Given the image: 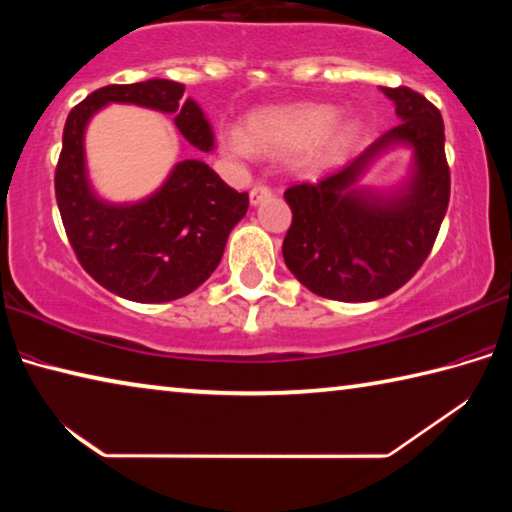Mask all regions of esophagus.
Returning <instances> with one entry per match:
<instances>
[{
    "mask_svg": "<svg viewBox=\"0 0 512 512\" xmlns=\"http://www.w3.org/2000/svg\"><path fill=\"white\" fill-rule=\"evenodd\" d=\"M271 196V187H266V185H255L253 189H250V194H248V198H250V205H259L264 201V198H268Z\"/></svg>",
    "mask_w": 512,
    "mask_h": 512,
    "instance_id": "esophagus-1",
    "label": "esophagus"
}]
</instances>
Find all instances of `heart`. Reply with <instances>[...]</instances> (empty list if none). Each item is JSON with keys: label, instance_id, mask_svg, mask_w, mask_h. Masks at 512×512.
<instances>
[{"label": "heart", "instance_id": "1", "mask_svg": "<svg viewBox=\"0 0 512 512\" xmlns=\"http://www.w3.org/2000/svg\"><path fill=\"white\" fill-rule=\"evenodd\" d=\"M336 117H339L336 108L323 106V103L262 110L248 119L246 135L239 131L225 135V149L237 155V158H250L255 151L271 155L296 151L316 142L318 136H322L336 123ZM357 135V121H341L325 138L322 136L323 141H318L314 149H311L307 155V164L309 167H323L341 149L357 140Z\"/></svg>", "mask_w": 512, "mask_h": 512}]
</instances>
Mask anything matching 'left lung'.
<instances>
[{
  "label": "left lung",
  "instance_id": "left-lung-1",
  "mask_svg": "<svg viewBox=\"0 0 512 512\" xmlns=\"http://www.w3.org/2000/svg\"><path fill=\"white\" fill-rule=\"evenodd\" d=\"M402 121L359 158L318 183L291 185L293 212L282 255L300 284L329 300L368 302L404 287L429 257L449 205L445 124L440 110L411 88H381ZM414 149V173L397 193L356 187L379 152Z\"/></svg>",
  "mask_w": 512,
  "mask_h": 512
}]
</instances>
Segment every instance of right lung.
Wrapping results in <instances>:
<instances>
[{"label":"right lung","mask_w":512,"mask_h":512,"mask_svg":"<svg viewBox=\"0 0 512 512\" xmlns=\"http://www.w3.org/2000/svg\"><path fill=\"white\" fill-rule=\"evenodd\" d=\"M185 85L151 79L106 85L74 106L56 164V201L69 244L103 289L133 302H169L192 293L214 273L230 230L244 219L248 194H239L203 160L178 162L158 192L137 203H106L92 192L83 135L108 103H135L173 115L196 151H212L210 121Z\"/></svg>","instance_id":"right-lung-1"}]
</instances>
